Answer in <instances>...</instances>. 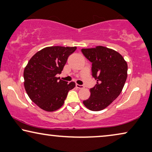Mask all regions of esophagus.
I'll return each instance as SVG.
<instances>
[{
    "label": "esophagus",
    "mask_w": 152,
    "mask_h": 152,
    "mask_svg": "<svg viewBox=\"0 0 152 152\" xmlns=\"http://www.w3.org/2000/svg\"><path fill=\"white\" fill-rule=\"evenodd\" d=\"M76 87L79 89L83 88V85H80V84H77V83H76Z\"/></svg>",
    "instance_id": "esophagus-1"
}]
</instances>
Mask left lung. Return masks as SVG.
Returning a JSON list of instances; mask_svg holds the SVG:
<instances>
[{
  "instance_id": "obj_1",
  "label": "left lung",
  "mask_w": 152,
  "mask_h": 152,
  "mask_svg": "<svg viewBox=\"0 0 152 152\" xmlns=\"http://www.w3.org/2000/svg\"><path fill=\"white\" fill-rule=\"evenodd\" d=\"M81 52L92 63V75L97 81L83 103L92 111L102 110L121 92L127 76V62L118 52L102 46L82 49Z\"/></svg>"
}]
</instances>
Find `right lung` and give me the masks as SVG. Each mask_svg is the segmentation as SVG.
I'll return each mask as SVG.
<instances>
[{
	"mask_svg": "<svg viewBox=\"0 0 152 152\" xmlns=\"http://www.w3.org/2000/svg\"><path fill=\"white\" fill-rule=\"evenodd\" d=\"M77 47L60 46L44 48L37 52L24 71V86L33 102L47 112L57 110L62 106L68 92L75 86V82L60 80L68 58Z\"/></svg>",
	"mask_w": 152,
	"mask_h": 152,
	"instance_id": "obj_1",
	"label": "right lung"
}]
</instances>
